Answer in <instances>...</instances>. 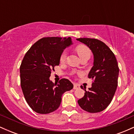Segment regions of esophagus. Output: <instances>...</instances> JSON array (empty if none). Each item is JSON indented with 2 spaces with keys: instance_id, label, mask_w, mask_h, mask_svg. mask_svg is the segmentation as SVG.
<instances>
[{
  "instance_id": "34e87169",
  "label": "esophagus",
  "mask_w": 134,
  "mask_h": 134,
  "mask_svg": "<svg viewBox=\"0 0 134 134\" xmlns=\"http://www.w3.org/2000/svg\"><path fill=\"white\" fill-rule=\"evenodd\" d=\"M80 88V85L78 84H74V90H78V89Z\"/></svg>"
}]
</instances>
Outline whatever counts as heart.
<instances>
[{
    "label": "heart",
    "instance_id": "obj_1",
    "mask_svg": "<svg viewBox=\"0 0 134 134\" xmlns=\"http://www.w3.org/2000/svg\"><path fill=\"white\" fill-rule=\"evenodd\" d=\"M76 51L77 52L80 58H82L83 57L86 56V55H90L91 54L90 49L84 45L78 46L76 48ZM66 57H67V52H66V51L63 52L60 55V62H64L65 60Z\"/></svg>",
    "mask_w": 134,
    "mask_h": 134
}]
</instances>
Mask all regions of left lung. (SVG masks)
Returning <instances> with one entry per match:
<instances>
[{"label": "left lung", "mask_w": 134, "mask_h": 134, "mask_svg": "<svg viewBox=\"0 0 134 134\" xmlns=\"http://www.w3.org/2000/svg\"><path fill=\"white\" fill-rule=\"evenodd\" d=\"M90 48L94 55V65L88 74L93 80L84 96L77 101L82 110L90 113L103 111L110 104L118 86L119 68L114 53L103 41L94 38H77ZM84 90L82 86H81Z\"/></svg>", "instance_id": "left-lung-1"}]
</instances>
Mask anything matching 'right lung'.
Returning a JSON list of instances; mask_svg holds the SVG:
<instances>
[{
	"instance_id": "add662e5",
	"label": "right lung",
	"mask_w": 134,
	"mask_h": 134,
	"mask_svg": "<svg viewBox=\"0 0 134 134\" xmlns=\"http://www.w3.org/2000/svg\"><path fill=\"white\" fill-rule=\"evenodd\" d=\"M72 44L71 38L45 37L33 44L20 66L21 86L26 101L38 113L47 114L60 107L62 96L74 86L67 79L53 84L52 71L60 64L64 49Z\"/></svg>"
}]
</instances>
